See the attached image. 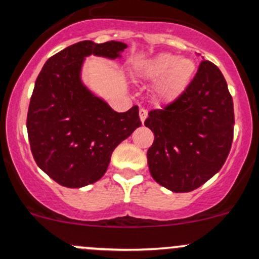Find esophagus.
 Listing matches in <instances>:
<instances>
[{"label": "esophagus", "instance_id": "obj_1", "mask_svg": "<svg viewBox=\"0 0 259 259\" xmlns=\"http://www.w3.org/2000/svg\"><path fill=\"white\" fill-rule=\"evenodd\" d=\"M139 116H140V121H142V124H143V122L145 121L146 116H148V111H146L145 109H140V110H139Z\"/></svg>", "mask_w": 259, "mask_h": 259}]
</instances>
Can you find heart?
<instances>
[{
    "label": "heart",
    "instance_id": "b5f03b06",
    "mask_svg": "<svg viewBox=\"0 0 259 259\" xmlns=\"http://www.w3.org/2000/svg\"><path fill=\"white\" fill-rule=\"evenodd\" d=\"M197 72V64L187 56L178 57L160 52L142 62L138 74L143 79L154 81L151 93L158 104H170L188 90Z\"/></svg>",
    "mask_w": 259,
    "mask_h": 259
}]
</instances>
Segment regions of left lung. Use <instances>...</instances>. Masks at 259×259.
I'll use <instances>...</instances> for the list:
<instances>
[{
  "label": "left lung",
  "instance_id": "1",
  "mask_svg": "<svg viewBox=\"0 0 259 259\" xmlns=\"http://www.w3.org/2000/svg\"><path fill=\"white\" fill-rule=\"evenodd\" d=\"M145 126L154 133L148 165L158 184L174 193L197 189L223 166L233 140V100L221 70L202 61L188 90Z\"/></svg>",
  "mask_w": 259,
  "mask_h": 259
}]
</instances>
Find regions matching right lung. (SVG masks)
<instances>
[{"mask_svg":"<svg viewBox=\"0 0 259 259\" xmlns=\"http://www.w3.org/2000/svg\"><path fill=\"white\" fill-rule=\"evenodd\" d=\"M126 48L120 41H80L50 57L36 79L26 124L31 151L62 187L98 182L114 149L142 125L138 106L117 113L81 79L86 57L121 59Z\"/></svg>","mask_w":259,"mask_h":259,"instance_id":"add662e5","label":"right lung"}]
</instances>
